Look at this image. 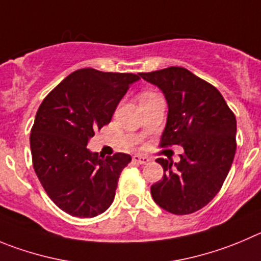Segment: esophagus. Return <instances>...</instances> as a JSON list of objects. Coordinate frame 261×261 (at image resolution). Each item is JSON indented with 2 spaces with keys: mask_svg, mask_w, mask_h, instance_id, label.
Here are the masks:
<instances>
[{
  "mask_svg": "<svg viewBox=\"0 0 261 261\" xmlns=\"http://www.w3.org/2000/svg\"><path fill=\"white\" fill-rule=\"evenodd\" d=\"M133 162L134 164H138V165H147L148 162H149V158L144 157V155L135 154L133 157Z\"/></svg>",
  "mask_w": 261,
  "mask_h": 261,
  "instance_id": "1",
  "label": "esophagus"
}]
</instances>
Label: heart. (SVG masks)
Segmentation results:
<instances>
[{
	"mask_svg": "<svg viewBox=\"0 0 261 261\" xmlns=\"http://www.w3.org/2000/svg\"><path fill=\"white\" fill-rule=\"evenodd\" d=\"M148 95H154V94H150V92H147V94H144L143 96H148Z\"/></svg>",
	"mask_w": 261,
	"mask_h": 261,
	"instance_id": "b5f03b06",
	"label": "heart"
}]
</instances>
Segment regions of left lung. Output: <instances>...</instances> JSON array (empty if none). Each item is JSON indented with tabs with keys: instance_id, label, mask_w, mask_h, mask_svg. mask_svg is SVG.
<instances>
[{
	"instance_id": "8db88e82",
	"label": "left lung",
	"mask_w": 261,
	"mask_h": 261,
	"mask_svg": "<svg viewBox=\"0 0 261 261\" xmlns=\"http://www.w3.org/2000/svg\"><path fill=\"white\" fill-rule=\"evenodd\" d=\"M142 79L162 90L169 106L160 147L181 145L180 162L158 158L164 176L150 187L155 203L175 215L201 210L218 194L236 154V116L215 86L181 67Z\"/></svg>"
}]
</instances>
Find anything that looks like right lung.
Instances as JSON below:
<instances>
[{
	"mask_svg": "<svg viewBox=\"0 0 261 261\" xmlns=\"http://www.w3.org/2000/svg\"><path fill=\"white\" fill-rule=\"evenodd\" d=\"M139 79L134 73L84 68L65 77L41 103L29 138L33 169L64 213L94 218L113 202L131 155L101 157L90 152L87 143L111 122L119 100Z\"/></svg>",
	"mask_w": 261,
	"mask_h": 261,
	"instance_id": "right-lung-1",
	"label": "right lung"
}]
</instances>
